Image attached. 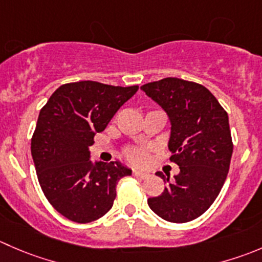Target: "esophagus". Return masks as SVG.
I'll use <instances>...</instances> for the list:
<instances>
[{"instance_id": "34e87169", "label": "esophagus", "mask_w": 262, "mask_h": 262, "mask_svg": "<svg viewBox=\"0 0 262 262\" xmlns=\"http://www.w3.org/2000/svg\"><path fill=\"white\" fill-rule=\"evenodd\" d=\"M133 175H134V177L141 178V179H144V178L148 177V174H147V172L139 171V170H133Z\"/></svg>"}]
</instances>
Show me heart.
Here are the masks:
<instances>
[{
    "label": "heart",
    "instance_id": "heart-1",
    "mask_svg": "<svg viewBox=\"0 0 262 262\" xmlns=\"http://www.w3.org/2000/svg\"><path fill=\"white\" fill-rule=\"evenodd\" d=\"M126 156H128V159L130 160L132 162H134V164L137 165H143L147 162V154L144 151H142V149H129V151L126 152Z\"/></svg>",
    "mask_w": 262,
    "mask_h": 262
}]
</instances>
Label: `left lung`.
<instances>
[{"label":"left lung","mask_w":262,"mask_h":262,"mask_svg":"<svg viewBox=\"0 0 262 262\" xmlns=\"http://www.w3.org/2000/svg\"><path fill=\"white\" fill-rule=\"evenodd\" d=\"M141 90L169 118L170 160L180 169L172 182L170 174L156 172L167 185L148 199L149 209L170 223L197 219L216 200L229 171L233 143L227 111L206 87L179 78L147 83Z\"/></svg>","instance_id":"obj_1"}]
</instances>
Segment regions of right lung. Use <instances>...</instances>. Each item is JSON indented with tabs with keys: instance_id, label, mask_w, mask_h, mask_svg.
<instances>
[{
	"instance_id": "add662e5",
	"label": "right lung",
	"mask_w": 262,
	"mask_h": 262,
	"mask_svg": "<svg viewBox=\"0 0 262 262\" xmlns=\"http://www.w3.org/2000/svg\"><path fill=\"white\" fill-rule=\"evenodd\" d=\"M138 85L80 80L58 87L38 116L32 157L40 188L69 220L91 223L110 211L116 184L132 169L120 161H92L93 137L105 130Z\"/></svg>"
}]
</instances>
